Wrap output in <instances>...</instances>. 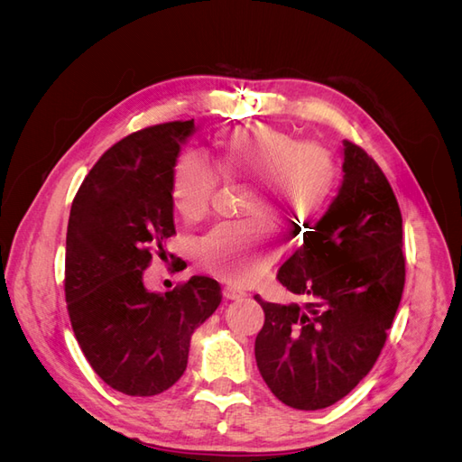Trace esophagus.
I'll use <instances>...</instances> for the list:
<instances>
[{
  "label": "esophagus",
  "mask_w": 462,
  "mask_h": 462,
  "mask_svg": "<svg viewBox=\"0 0 462 462\" xmlns=\"http://www.w3.org/2000/svg\"><path fill=\"white\" fill-rule=\"evenodd\" d=\"M245 295H246V292L241 291V289H236V287H226V289H223V297H226L227 300H239Z\"/></svg>",
  "instance_id": "obj_1"
}]
</instances>
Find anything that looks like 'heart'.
I'll return each mask as SVG.
<instances>
[{
  "instance_id": "heart-1",
  "label": "heart",
  "mask_w": 462,
  "mask_h": 462,
  "mask_svg": "<svg viewBox=\"0 0 462 462\" xmlns=\"http://www.w3.org/2000/svg\"><path fill=\"white\" fill-rule=\"evenodd\" d=\"M216 173L227 180H250L243 192L239 221H223L194 245V262L221 282L248 285L268 272L282 254L275 223H289L302 235L329 204L337 185V163L318 144L268 125L235 127L209 143ZM216 175L199 158L175 165L173 197L180 216L199 219L216 192Z\"/></svg>"
}]
</instances>
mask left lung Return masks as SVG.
Instances as JSON below:
<instances>
[{
    "instance_id": "left-lung-1",
    "label": "left lung",
    "mask_w": 462,
    "mask_h": 462,
    "mask_svg": "<svg viewBox=\"0 0 462 462\" xmlns=\"http://www.w3.org/2000/svg\"><path fill=\"white\" fill-rule=\"evenodd\" d=\"M343 183L277 279L306 302L254 297L265 314L254 355L287 407H331L380 356L404 287L402 217L387 177L343 141Z\"/></svg>"
}]
</instances>
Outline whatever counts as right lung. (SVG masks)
<instances>
[{
  "label": "right lung",
  "mask_w": 462,
  "mask_h": 462,
  "mask_svg": "<svg viewBox=\"0 0 462 462\" xmlns=\"http://www.w3.org/2000/svg\"><path fill=\"white\" fill-rule=\"evenodd\" d=\"M194 119L153 125L111 146L77 192L67 227L65 300L94 372L121 393L152 397L183 375L190 335L216 312L221 287L192 275L150 292L152 254L175 235L173 173Z\"/></svg>",
  "instance_id": "1"
}]
</instances>
